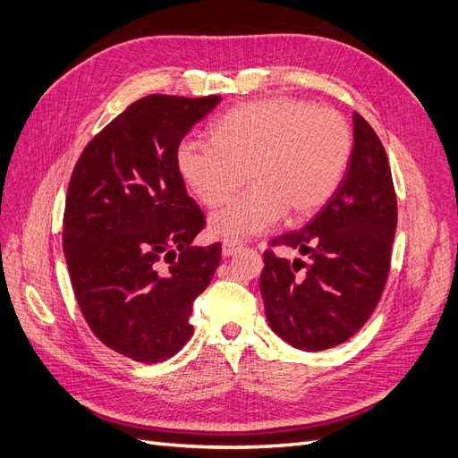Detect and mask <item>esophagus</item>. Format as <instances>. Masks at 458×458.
<instances>
[{
	"label": "esophagus",
	"instance_id": "34e87169",
	"mask_svg": "<svg viewBox=\"0 0 458 458\" xmlns=\"http://www.w3.org/2000/svg\"><path fill=\"white\" fill-rule=\"evenodd\" d=\"M241 248H242V242L227 239V241H224V246H221V252H224V256L227 258V256H234V254H237V252L241 250Z\"/></svg>",
	"mask_w": 458,
	"mask_h": 458
}]
</instances>
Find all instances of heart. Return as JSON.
<instances>
[{"mask_svg":"<svg viewBox=\"0 0 458 458\" xmlns=\"http://www.w3.org/2000/svg\"><path fill=\"white\" fill-rule=\"evenodd\" d=\"M210 137L183 140L175 164L204 206L225 202L250 179L210 216V229L231 241L267 231L284 214L303 219L321 210L352 158V130L340 113L286 97L231 108Z\"/></svg>","mask_w":458,"mask_h":458,"instance_id":"obj_1","label":"heart"}]
</instances>
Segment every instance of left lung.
<instances>
[{"instance_id": "left-lung-1", "label": "left lung", "mask_w": 458, "mask_h": 458, "mask_svg": "<svg viewBox=\"0 0 458 458\" xmlns=\"http://www.w3.org/2000/svg\"><path fill=\"white\" fill-rule=\"evenodd\" d=\"M397 227L390 162L378 135L353 114L348 172L310 224L269 244L294 248L288 261L263 252L259 290L275 335L303 352H323L350 340L382 296Z\"/></svg>"}]
</instances>
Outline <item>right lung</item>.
Listing matches in <instances>:
<instances>
[{"mask_svg":"<svg viewBox=\"0 0 458 458\" xmlns=\"http://www.w3.org/2000/svg\"><path fill=\"white\" fill-rule=\"evenodd\" d=\"M219 95H147L97 133L68 183L63 248L93 335L140 363L174 357L192 336V301L221 244L192 246L206 219L175 150ZM166 267H163V263Z\"/></svg>","mask_w":458,"mask_h":458,"instance_id":"right-lung-1","label":"right lung"}]
</instances>
